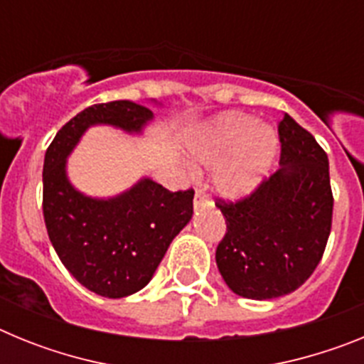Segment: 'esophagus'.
I'll use <instances>...</instances> for the list:
<instances>
[{"mask_svg": "<svg viewBox=\"0 0 364 364\" xmlns=\"http://www.w3.org/2000/svg\"><path fill=\"white\" fill-rule=\"evenodd\" d=\"M195 210H198V208H202V205L208 204V195H205L202 189H197V193H195Z\"/></svg>", "mask_w": 364, "mask_h": 364, "instance_id": "obj_1", "label": "esophagus"}]
</instances>
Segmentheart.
<instances>
[{"mask_svg":"<svg viewBox=\"0 0 364 364\" xmlns=\"http://www.w3.org/2000/svg\"><path fill=\"white\" fill-rule=\"evenodd\" d=\"M193 159L204 167H218L215 188L228 200L252 195L272 169L279 153V136L253 114L222 112L191 142Z\"/></svg>","mask_w":364,"mask_h":364,"instance_id":"b5f03b06","label":"heart"}]
</instances>
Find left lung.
<instances>
[{"mask_svg":"<svg viewBox=\"0 0 364 364\" xmlns=\"http://www.w3.org/2000/svg\"><path fill=\"white\" fill-rule=\"evenodd\" d=\"M281 162L250 197L218 200L226 235L215 259L233 294L255 301L291 294L319 264L332 228L333 197L323 147L284 114Z\"/></svg>","mask_w":364,"mask_h":364,"instance_id":"left-lung-1","label":"left lung"}]
</instances>
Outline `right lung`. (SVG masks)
I'll use <instances>...</instances> for the list:
<instances>
[{
    "label": "right lung",
    "instance_id": "obj_1",
    "mask_svg": "<svg viewBox=\"0 0 364 364\" xmlns=\"http://www.w3.org/2000/svg\"><path fill=\"white\" fill-rule=\"evenodd\" d=\"M149 122L153 111L129 100L91 105L58 131L45 153L49 239L70 275L102 297H127L153 279L169 244L191 220L195 191L171 193L144 176L120 195L89 197L70 184L67 159L92 125L140 134Z\"/></svg>",
    "mask_w": 364,
    "mask_h": 364
}]
</instances>
